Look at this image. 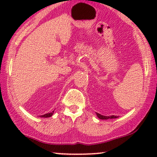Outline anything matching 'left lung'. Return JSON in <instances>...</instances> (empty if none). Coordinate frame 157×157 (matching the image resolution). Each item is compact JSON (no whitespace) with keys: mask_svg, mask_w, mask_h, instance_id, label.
I'll list each match as a JSON object with an SVG mask.
<instances>
[{"mask_svg":"<svg viewBox=\"0 0 157 157\" xmlns=\"http://www.w3.org/2000/svg\"><path fill=\"white\" fill-rule=\"evenodd\" d=\"M96 115H97V117L99 118L100 119H116V118H118V117H116V116H110V117H106V116H103V115H101L100 113H96Z\"/></svg>","mask_w":157,"mask_h":157,"instance_id":"8db88e82","label":"left lung"}]
</instances>
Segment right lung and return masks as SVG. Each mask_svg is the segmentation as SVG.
<instances>
[{"label": "right lung", "mask_w": 157, "mask_h": 157, "mask_svg": "<svg viewBox=\"0 0 157 157\" xmlns=\"http://www.w3.org/2000/svg\"><path fill=\"white\" fill-rule=\"evenodd\" d=\"M53 112H51V113H46V114H44V115H42V116H40V117H44V118H47V117H51V116L53 115Z\"/></svg>", "instance_id": "add662e5"}]
</instances>
